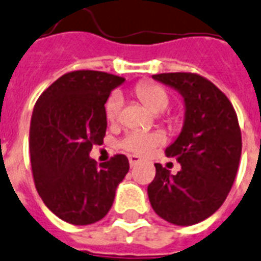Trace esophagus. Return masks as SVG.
Instances as JSON below:
<instances>
[{
	"mask_svg": "<svg viewBox=\"0 0 261 261\" xmlns=\"http://www.w3.org/2000/svg\"><path fill=\"white\" fill-rule=\"evenodd\" d=\"M128 159H129V165H130L132 167L136 166L137 163L141 162V158L140 156H137V155H129Z\"/></svg>",
	"mask_w": 261,
	"mask_h": 261,
	"instance_id": "1",
	"label": "esophagus"
}]
</instances>
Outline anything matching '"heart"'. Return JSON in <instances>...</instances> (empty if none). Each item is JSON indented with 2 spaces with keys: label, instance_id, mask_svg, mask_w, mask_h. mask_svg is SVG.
<instances>
[{
  "label": "heart",
  "instance_id": "1",
  "mask_svg": "<svg viewBox=\"0 0 261 261\" xmlns=\"http://www.w3.org/2000/svg\"><path fill=\"white\" fill-rule=\"evenodd\" d=\"M135 94L141 102L145 103L152 112H165L170 105V96L162 86L156 83L141 82L135 87ZM124 108V100L118 92L109 96L105 105V116L110 124H117L121 120ZM165 143V136L159 132H144V130H130L122 137L120 147L126 152L135 155H149L153 149Z\"/></svg>",
  "mask_w": 261,
  "mask_h": 261
}]
</instances>
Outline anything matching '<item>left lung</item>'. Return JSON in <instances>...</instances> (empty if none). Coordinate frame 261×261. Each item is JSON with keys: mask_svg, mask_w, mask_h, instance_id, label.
Listing matches in <instances>:
<instances>
[{"mask_svg": "<svg viewBox=\"0 0 261 261\" xmlns=\"http://www.w3.org/2000/svg\"><path fill=\"white\" fill-rule=\"evenodd\" d=\"M178 90L185 100V124L165 151L181 163L175 175L155 163L147 188L153 211L173 225L191 226L211 217L229 195L237 175L242 139L237 113L213 82L197 73L153 74Z\"/></svg>", "mask_w": 261, "mask_h": 261, "instance_id": "8db88e82", "label": "left lung"}]
</instances>
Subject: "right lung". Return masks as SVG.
Returning <instances> with one entry per match:
<instances>
[{
  "instance_id": "add662e5",
  "label": "right lung",
  "mask_w": 261,
  "mask_h": 261,
  "mask_svg": "<svg viewBox=\"0 0 261 261\" xmlns=\"http://www.w3.org/2000/svg\"><path fill=\"white\" fill-rule=\"evenodd\" d=\"M124 80L99 70H73L35 103L30 126L32 177L46 207L68 223L91 225L106 217L129 170L122 153L100 165L88 156L106 135L105 103Z\"/></svg>"
}]
</instances>
